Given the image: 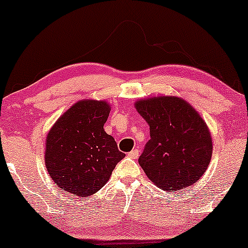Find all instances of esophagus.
<instances>
[{
    "label": "esophagus",
    "instance_id": "obj_1",
    "mask_svg": "<svg viewBox=\"0 0 248 248\" xmlns=\"http://www.w3.org/2000/svg\"><path fill=\"white\" fill-rule=\"evenodd\" d=\"M139 155H140L139 149H133V150L130 151V153H128V157H130V158H133V159H135V158L139 157Z\"/></svg>",
    "mask_w": 248,
    "mask_h": 248
}]
</instances>
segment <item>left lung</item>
<instances>
[{"label":"left lung","instance_id":"8db88e82","mask_svg":"<svg viewBox=\"0 0 248 248\" xmlns=\"http://www.w3.org/2000/svg\"><path fill=\"white\" fill-rule=\"evenodd\" d=\"M135 107L150 126V140L139 158L147 177L166 192L196 183L213 154L203 119L178 97L149 98L137 101Z\"/></svg>","mask_w":248,"mask_h":248}]
</instances>
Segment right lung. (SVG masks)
<instances>
[{
  "label": "right lung",
  "mask_w": 248,
  "mask_h": 248,
  "mask_svg": "<svg viewBox=\"0 0 248 248\" xmlns=\"http://www.w3.org/2000/svg\"><path fill=\"white\" fill-rule=\"evenodd\" d=\"M109 111L106 101H78L49 130L45 163L65 193L84 198L98 192L126 156L104 130Z\"/></svg>",
  "instance_id": "right-lung-1"
}]
</instances>
